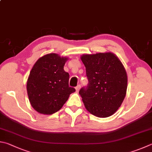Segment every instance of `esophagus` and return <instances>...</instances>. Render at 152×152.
<instances>
[{"instance_id": "1", "label": "esophagus", "mask_w": 152, "mask_h": 152, "mask_svg": "<svg viewBox=\"0 0 152 152\" xmlns=\"http://www.w3.org/2000/svg\"><path fill=\"white\" fill-rule=\"evenodd\" d=\"M75 88H76V92H78V91L80 90V85H78Z\"/></svg>"}]
</instances>
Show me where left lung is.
I'll list each match as a JSON object with an SVG mask.
<instances>
[{
	"mask_svg": "<svg viewBox=\"0 0 152 152\" xmlns=\"http://www.w3.org/2000/svg\"><path fill=\"white\" fill-rule=\"evenodd\" d=\"M88 84L79 91L86 109L99 118L109 117L126 94L128 76L120 59L112 52L83 54Z\"/></svg>",
	"mask_w": 152,
	"mask_h": 152,
	"instance_id": "left-lung-1",
	"label": "left lung"
}]
</instances>
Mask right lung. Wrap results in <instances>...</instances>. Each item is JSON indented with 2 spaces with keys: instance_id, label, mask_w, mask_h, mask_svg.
I'll use <instances>...</instances> for the list:
<instances>
[{
  "instance_id": "right-lung-1",
  "label": "right lung",
  "mask_w": 152,
  "mask_h": 152,
  "mask_svg": "<svg viewBox=\"0 0 152 152\" xmlns=\"http://www.w3.org/2000/svg\"><path fill=\"white\" fill-rule=\"evenodd\" d=\"M67 60L51 53L40 58L33 66L26 89L30 104L40 114L50 115L58 112L76 91L69 86V74L64 70Z\"/></svg>"
}]
</instances>
